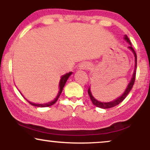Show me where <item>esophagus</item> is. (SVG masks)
Here are the masks:
<instances>
[{
  "mask_svg": "<svg viewBox=\"0 0 150 150\" xmlns=\"http://www.w3.org/2000/svg\"><path fill=\"white\" fill-rule=\"evenodd\" d=\"M89 67H90V65H89V63H81L80 65V66H79V69L80 70H87V69H89Z\"/></svg>",
  "mask_w": 150,
  "mask_h": 150,
  "instance_id": "obj_1",
  "label": "esophagus"
}]
</instances>
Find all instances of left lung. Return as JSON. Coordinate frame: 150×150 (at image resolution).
<instances>
[{"instance_id": "8db88e82", "label": "left lung", "mask_w": 150, "mask_h": 150, "mask_svg": "<svg viewBox=\"0 0 150 150\" xmlns=\"http://www.w3.org/2000/svg\"><path fill=\"white\" fill-rule=\"evenodd\" d=\"M123 39H124V40L125 41V42L129 44V45H130V46H128V49L130 50V51H131V52L133 53L134 57H135V67H134L133 73H132L131 79H130V82H129V83L128 84V85H127L126 88H125V91L123 92V94H122L120 96H119L118 97H117L116 99H115L114 100H113L111 101H108V102H102V101H99L97 100L95 98L93 97L92 92H91L90 87H89V89H88V94H89V97H90L91 101H92V104H94V106H97V107H99V108H109L114 107V106H116L118 104H119L121 102V101H123V100H124L125 98L127 97V95L128 94V93L130 92V90H131L132 86H133V85H134V82H135V75H136V68H137V55H136V53L135 52V51H134L133 48L132 47V44L130 42V39H129L128 37H127L126 34H125Z\"/></svg>"}]
</instances>
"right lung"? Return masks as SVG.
I'll return each mask as SVG.
<instances>
[{
	"instance_id": "right-lung-1",
	"label": "right lung",
	"mask_w": 150,
	"mask_h": 150,
	"mask_svg": "<svg viewBox=\"0 0 150 150\" xmlns=\"http://www.w3.org/2000/svg\"><path fill=\"white\" fill-rule=\"evenodd\" d=\"M72 74H73V72H69V73H65V75H62L61 77V80H60V81H59V85H58V89H59V91H58L57 95H56V97H55V99H53V100L51 101H49V102H47V103H44V104H36V103L31 102V101H28L27 99H26V100L28 101V102L30 103V104H32V106H37V107H48V106H52L53 104H54L57 101L58 99L59 98L60 95H61L62 91H63V87H64L65 83H66L67 80H68V79L69 78V77L72 75ZM20 94H21L22 95V94L21 92H20ZM22 96H23V95H22ZM23 97H24V96H23ZM24 98H25V97H24ZM25 99H26V98H25Z\"/></svg>"
}]
</instances>
